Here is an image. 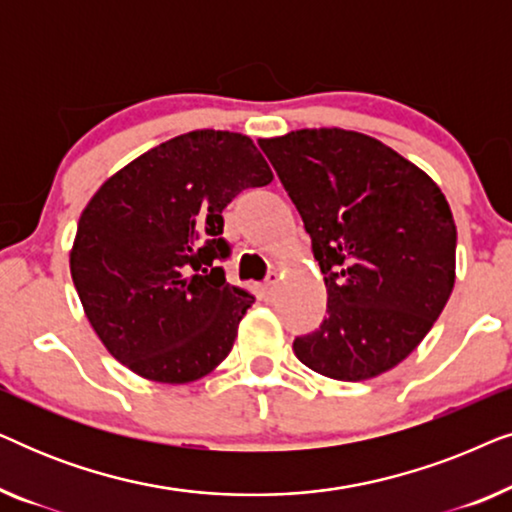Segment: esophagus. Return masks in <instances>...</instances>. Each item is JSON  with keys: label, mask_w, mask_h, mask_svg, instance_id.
I'll return each instance as SVG.
<instances>
[{"label": "esophagus", "mask_w": 512, "mask_h": 512, "mask_svg": "<svg viewBox=\"0 0 512 512\" xmlns=\"http://www.w3.org/2000/svg\"><path fill=\"white\" fill-rule=\"evenodd\" d=\"M261 293H263V298H265V300H272V298H275V293H277V279H270V282H265V284H263V289H261Z\"/></svg>", "instance_id": "1"}]
</instances>
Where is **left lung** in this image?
I'll list each match as a JSON object with an SVG mask.
<instances>
[{
	"label": "left lung",
	"instance_id": "obj_1",
	"mask_svg": "<svg viewBox=\"0 0 512 512\" xmlns=\"http://www.w3.org/2000/svg\"><path fill=\"white\" fill-rule=\"evenodd\" d=\"M258 144L303 216L328 293L324 321L293 352L333 380L387 373L454 289L457 226L443 191L363 132L305 128Z\"/></svg>",
	"mask_w": 512,
	"mask_h": 512
}]
</instances>
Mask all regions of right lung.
I'll list each match as a JSON object with an SVG mask.
<instances>
[{"label": "right lung", "instance_id": "add662e5", "mask_svg": "<svg viewBox=\"0 0 512 512\" xmlns=\"http://www.w3.org/2000/svg\"><path fill=\"white\" fill-rule=\"evenodd\" d=\"M272 170L247 135L193 130L104 181L81 212L69 270L107 352L151 382L186 384L226 359L254 303L216 261L223 207Z\"/></svg>", "mask_w": 512, "mask_h": 512}]
</instances>
